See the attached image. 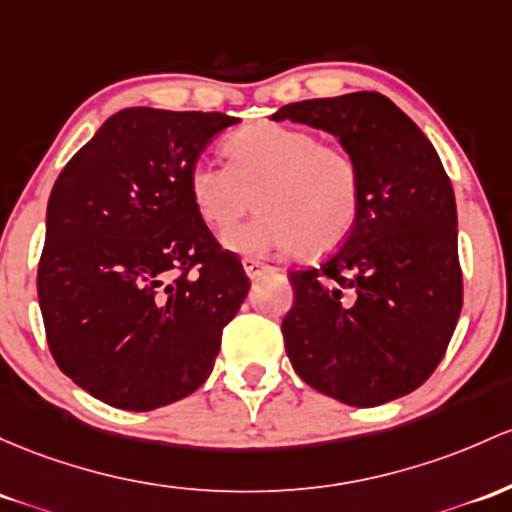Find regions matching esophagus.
I'll return each mask as SVG.
<instances>
[{"label":"esophagus","instance_id":"esophagus-1","mask_svg":"<svg viewBox=\"0 0 512 512\" xmlns=\"http://www.w3.org/2000/svg\"><path fill=\"white\" fill-rule=\"evenodd\" d=\"M243 267H245L247 277H250V279H260L265 272H272V267H267L265 262H260V260H252V257H245Z\"/></svg>","mask_w":512,"mask_h":512}]
</instances>
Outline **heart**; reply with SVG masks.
Here are the masks:
<instances>
[{
	"instance_id": "heart-1",
	"label": "heart",
	"mask_w": 512,
	"mask_h": 512,
	"mask_svg": "<svg viewBox=\"0 0 512 512\" xmlns=\"http://www.w3.org/2000/svg\"><path fill=\"white\" fill-rule=\"evenodd\" d=\"M226 165L196 160L187 189L201 221L233 228L252 204L250 223L223 238L233 252L265 257L296 250L325 255L350 238L362 206V174L350 150L320 143L316 133L262 121L230 133Z\"/></svg>"
}]
</instances>
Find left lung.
Wrapping results in <instances>:
<instances>
[{
	"label": "left lung",
	"instance_id": "8db88e82",
	"mask_svg": "<svg viewBox=\"0 0 512 512\" xmlns=\"http://www.w3.org/2000/svg\"><path fill=\"white\" fill-rule=\"evenodd\" d=\"M333 133L362 174L350 238L323 265L291 269L286 355L308 386L372 408L418 389L462 313L452 182L425 133L379 92L286 104L272 121Z\"/></svg>",
	"mask_w": 512,
	"mask_h": 512
}]
</instances>
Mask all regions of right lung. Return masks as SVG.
<instances>
[{
  "label": "right lung",
  "mask_w": 512,
  "mask_h": 512,
  "mask_svg": "<svg viewBox=\"0 0 512 512\" xmlns=\"http://www.w3.org/2000/svg\"><path fill=\"white\" fill-rule=\"evenodd\" d=\"M238 119L123 109L48 199L38 303L60 372L99 401L153 411L209 379L250 279L196 213L189 170Z\"/></svg>",
  "instance_id": "obj_1"
}]
</instances>
